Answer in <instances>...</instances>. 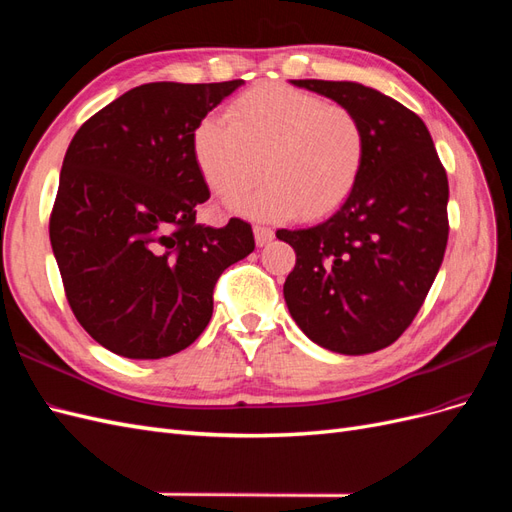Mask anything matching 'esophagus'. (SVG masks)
<instances>
[{
  "label": "esophagus",
  "instance_id": "1",
  "mask_svg": "<svg viewBox=\"0 0 512 512\" xmlns=\"http://www.w3.org/2000/svg\"><path fill=\"white\" fill-rule=\"evenodd\" d=\"M254 239L258 247L269 245L273 241V230L267 226H254Z\"/></svg>",
  "mask_w": 512,
  "mask_h": 512
}]
</instances>
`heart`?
I'll use <instances>...</instances> for the list:
<instances>
[{
  "instance_id": "b5f03b06",
  "label": "heart",
  "mask_w": 512,
  "mask_h": 512,
  "mask_svg": "<svg viewBox=\"0 0 512 512\" xmlns=\"http://www.w3.org/2000/svg\"><path fill=\"white\" fill-rule=\"evenodd\" d=\"M228 121L207 117L194 132V158L209 188L224 200L245 192L258 170L267 181L232 203L260 220L303 222L342 207L365 164V132L342 104L282 83L243 91ZM261 164H257V160Z\"/></svg>"
}]
</instances>
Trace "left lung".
I'll return each instance as SVG.
<instances>
[{"instance_id":"8db88e82","label":"left lung","mask_w":512,"mask_h":512,"mask_svg":"<svg viewBox=\"0 0 512 512\" xmlns=\"http://www.w3.org/2000/svg\"><path fill=\"white\" fill-rule=\"evenodd\" d=\"M342 104L365 132L359 183L329 220L277 230L297 265L284 284L290 316L339 354L391 346L421 309L448 241V179L423 119L352 81H290Z\"/></svg>"}]
</instances>
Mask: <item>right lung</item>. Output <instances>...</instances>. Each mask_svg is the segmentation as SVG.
Masks as SVG:
<instances>
[{"label": "right lung", "instance_id": "obj_1", "mask_svg": "<svg viewBox=\"0 0 512 512\" xmlns=\"http://www.w3.org/2000/svg\"><path fill=\"white\" fill-rule=\"evenodd\" d=\"M243 81L147 83L87 119L61 164L49 235L68 303L126 359L188 348L224 269L254 252L252 226L196 224L209 188L194 132Z\"/></svg>", "mask_w": 512, "mask_h": 512}]
</instances>
